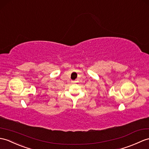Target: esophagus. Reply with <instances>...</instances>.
Listing matches in <instances>:
<instances>
[{
	"mask_svg": "<svg viewBox=\"0 0 149 149\" xmlns=\"http://www.w3.org/2000/svg\"><path fill=\"white\" fill-rule=\"evenodd\" d=\"M72 83H75V82H76V81H72Z\"/></svg>",
	"mask_w": 149,
	"mask_h": 149,
	"instance_id": "esophagus-1",
	"label": "esophagus"
}]
</instances>
